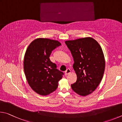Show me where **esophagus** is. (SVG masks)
Instances as JSON below:
<instances>
[{"mask_svg": "<svg viewBox=\"0 0 122 122\" xmlns=\"http://www.w3.org/2000/svg\"><path fill=\"white\" fill-rule=\"evenodd\" d=\"M70 73H71V70H70V69H67L65 71V75H67V74H69Z\"/></svg>", "mask_w": 122, "mask_h": 122, "instance_id": "1", "label": "esophagus"}]
</instances>
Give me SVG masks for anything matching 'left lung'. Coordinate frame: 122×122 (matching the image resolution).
Here are the masks:
<instances>
[{"label": "left lung", "mask_w": 122, "mask_h": 122, "mask_svg": "<svg viewBox=\"0 0 122 122\" xmlns=\"http://www.w3.org/2000/svg\"><path fill=\"white\" fill-rule=\"evenodd\" d=\"M74 59L73 67L77 79L71 85L78 94L86 96L94 91L103 78L105 60L101 46L88 37L65 41Z\"/></svg>", "instance_id": "8db88e82"}]
</instances>
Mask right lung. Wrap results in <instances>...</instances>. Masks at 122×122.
Wrapping results in <instances>:
<instances>
[{
    "label": "right lung",
    "instance_id": "add662e5",
    "mask_svg": "<svg viewBox=\"0 0 122 122\" xmlns=\"http://www.w3.org/2000/svg\"><path fill=\"white\" fill-rule=\"evenodd\" d=\"M61 43L56 40L38 38L29 45L25 51L23 69L31 89L41 95H48L58 87L63 72L57 69L50 56Z\"/></svg>",
    "mask_w": 122,
    "mask_h": 122
}]
</instances>
